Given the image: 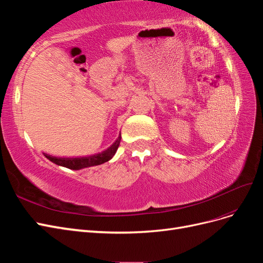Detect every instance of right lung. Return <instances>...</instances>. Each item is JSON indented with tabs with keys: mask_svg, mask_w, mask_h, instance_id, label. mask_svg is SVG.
Instances as JSON below:
<instances>
[{
	"mask_svg": "<svg viewBox=\"0 0 263 263\" xmlns=\"http://www.w3.org/2000/svg\"><path fill=\"white\" fill-rule=\"evenodd\" d=\"M122 137L119 136L114 144L110 146L107 150L103 151L101 154L94 155L91 157H82V158H57V157H50L49 155H46V157L49 159L53 163L66 166L71 170H80L84 168H89V166L99 165L102 163H105L110 160L117 151V148L121 144Z\"/></svg>",
	"mask_w": 263,
	"mask_h": 263,
	"instance_id": "right-lung-1",
	"label": "right lung"
}]
</instances>
